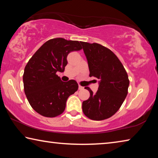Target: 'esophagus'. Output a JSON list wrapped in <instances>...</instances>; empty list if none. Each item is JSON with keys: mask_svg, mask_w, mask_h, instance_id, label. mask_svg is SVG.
Wrapping results in <instances>:
<instances>
[{"mask_svg": "<svg viewBox=\"0 0 158 158\" xmlns=\"http://www.w3.org/2000/svg\"><path fill=\"white\" fill-rule=\"evenodd\" d=\"M83 89H84V87L81 86V85H79V90H83Z\"/></svg>", "mask_w": 158, "mask_h": 158, "instance_id": "1", "label": "esophagus"}]
</instances>
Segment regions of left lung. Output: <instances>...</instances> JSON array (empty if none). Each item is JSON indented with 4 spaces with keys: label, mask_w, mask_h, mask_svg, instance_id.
<instances>
[{
    "label": "left lung",
    "mask_w": 158,
    "mask_h": 158,
    "mask_svg": "<svg viewBox=\"0 0 158 158\" xmlns=\"http://www.w3.org/2000/svg\"><path fill=\"white\" fill-rule=\"evenodd\" d=\"M86 57L90 77L98 79L95 93L89 87L90 98L82 102L84 114L90 119L110 118L121 107L127 95L129 79L121 61L110 49L97 43L81 42Z\"/></svg>",
    "instance_id": "obj_1"
}]
</instances>
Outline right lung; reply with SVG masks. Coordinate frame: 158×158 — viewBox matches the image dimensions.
I'll return each mask as SVG.
<instances>
[{"label":"right lung","mask_w":158,"mask_h":158,"mask_svg":"<svg viewBox=\"0 0 158 158\" xmlns=\"http://www.w3.org/2000/svg\"><path fill=\"white\" fill-rule=\"evenodd\" d=\"M81 42L55 38L42 45L26 65L23 76L24 92L35 111L45 117L63 113L69 95L78 89L75 80L64 82L56 73L68 64L67 56L82 49Z\"/></svg>","instance_id":"1"}]
</instances>
